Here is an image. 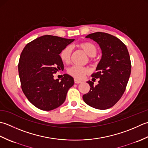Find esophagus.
Returning <instances> with one entry per match:
<instances>
[{
	"label": "esophagus",
	"mask_w": 148,
	"mask_h": 148,
	"mask_svg": "<svg viewBox=\"0 0 148 148\" xmlns=\"http://www.w3.org/2000/svg\"><path fill=\"white\" fill-rule=\"evenodd\" d=\"M74 82L75 84H80V83H82V81L78 80V79H77V78H75V79H74Z\"/></svg>",
	"instance_id": "esophagus-1"
}]
</instances>
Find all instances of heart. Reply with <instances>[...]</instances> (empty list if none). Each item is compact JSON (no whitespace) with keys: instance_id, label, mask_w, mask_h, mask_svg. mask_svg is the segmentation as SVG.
Segmentation results:
<instances>
[{"instance_id":"heart-1","label":"heart","mask_w":148,"mask_h":148,"mask_svg":"<svg viewBox=\"0 0 148 148\" xmlns=\"http://www.w3.org/2000/svg\"><path fill=\"white\" fill-rule=\"evenodd\" d=\"M78 47L90 57H95L98 52L97 47L91 42H83L78 44ZM72 51H73V48L71 45H67L61 50L59 53V57L63 62L66 64L70 62ZM89 72L90 70L88 68L78 66H73L69 68L68 70V74L77 79H82L86 75L89 73Z\"/></svg>"}]
</instances>
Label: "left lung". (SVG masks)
<instances>
[{"label": "left lung", "mask_w": 148, "mask_h": 148, "mask_svg": "<svg viewBox=\"0 0 148 148\" xmlns=\"http://www.w3.org/2000/svg\"><path fill=\"white\" fill-rule=\"evenodd\" d=\"M86 38L99 45L102 56L96 72L91 75L99 78L98 84L94 86L92 81H88L90 91L83 95V99L93 108L107 109L119 100L125 91L131 73L130 57L126 45L115 36L97 32Z\"/></svg>", "instance_id": "left-lung-1"}]
</instances>
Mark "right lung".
<instances>
[{"label":"right lung","mask_w":148,"mask_h":148,"mask_svg":"<svg viewBox=\"0 0 148 148\" xmlns=\"http://www.w3.org/2000/svg\"><path fill=\"white\" fill-rule=\"evenodd\" d=\"M74 39L45 35L24 47L20 57L18 73L22 91L28 100L42 110H52L64 103L73 78L64 74L61 80L53 73L64 70L59 57L63 48Z\"/></svg>","instance_id":"add662e5"}]
</instances>
